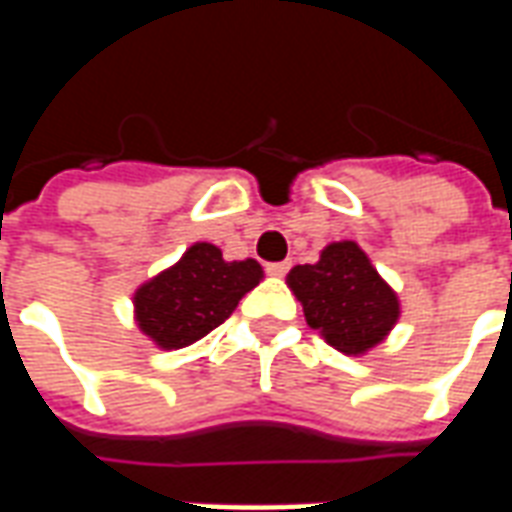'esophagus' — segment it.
I'll use <instances>...</instances> for the list:
<instances>
[{
	"label": "esophagus",
	"mask_w": 512,
	"mask_h": 512,
	"mask_svg": "<svg viewBox=\"0 0 512 512\" xmlns=\"http://www.w3.org/2000/svg\"><path fill=\"white\" fill-rule=\"evenodd\" d=\"M288 268H290L288 260H282V263H268L266 274L268 277H285V274H288Z\"/></svg>",
	"instance_id": "obj_1"
}]
</instances>
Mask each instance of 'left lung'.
Returning a JSON list of instances; mask_svg holds the SVG:
<instances>
[{"mask_svg":"<svg viewBox=\"0 0 512 512\" xmlns=\"http://www.w3.org/2000/svg\"><path fill=\"white\" fill-rule=\"evenodd\" d=\"M290 290L312 329L343 354H365L397 323V296L354 241L329 244L315 266H296Z\"/></svg>","mask_w":512,"mask_h":512,"instance_id":"8db88e82","label":"left lung"}]
</instances>
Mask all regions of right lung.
Wrapping results in <instances>:
<instances>
[{
	"label": "right lung",
	"mask_w": 512,
	"mask_h": 512,
	"mask_svg": "<svg viewBox=\"0 0 512 512\" xmlns=\"http://www.w3.org/2000/svg\"><path fill=\"white\" fill-rule=\"evenodd\" d=\"M260 277L257 260L227 263L222 249L194 244L175 266L136 290V323L158 348H186L222 326Z\"/></svg>",
	"instance_id": "obj_1"
}]
</instances>
